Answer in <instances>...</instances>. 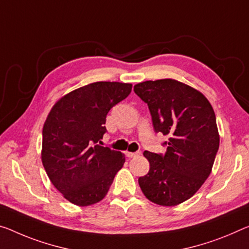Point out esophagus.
Wrapping results in <instances>:
<instances>
[{"mask_svg":"<svg viewBox=\"0 0 249 249\" xmlns=\"http://www.w3.org/2000/svg\"><path fill=\"white\" fill-rule=\"evenodd\" d=\"M139 154H140V152H129V151H127V152H125V156H127L128 158H133V157H136Z\"/></svg>","mask_w":249,"mask_h":249,"instance_id":"esophagus-1","label":"esophagus"}]
</instances>
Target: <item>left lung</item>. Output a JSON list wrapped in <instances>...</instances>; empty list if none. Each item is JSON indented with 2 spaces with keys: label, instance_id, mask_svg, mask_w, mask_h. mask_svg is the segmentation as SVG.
<instances>
[{
  "label": "left lung",
  "instance_id": "8db88e82",
  "mask_svg": "<svg viewBox=\"0 0 249 249\" xmlns=\"http://www.w3.org/2000/svg\"><path fill=\"white\" fill-rule=\"evenodd\" d=\"M133 91L148 105L155 131L168 135L164 154L144 151L149 173L138 179L149 200L176 206L193 197L212 171L219 135L205 95L173 79L144 81Z\"/></svg>",
  "mask_w": 249,
  "mask_h": 249
}]
</instances>
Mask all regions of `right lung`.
<instances>
[{
    "instance_id": "add662e5",
    "label": "right lung",
    "mask_w": 249,
    "mask_h": 249,
    "mask_svg": "<svg viewBox=\"0 0 249 249\" xmlns=\"http://www.w3.org/2000/svg\"><path fill=\"white\" fill-rule=\"evenodd\" d=\"M132 85L94 82L55 103L42 131V163L63 197L78 206L102 200L124 163V156L101 146L110 109L124 100Z\"/></svg>"
}]
</instances>
